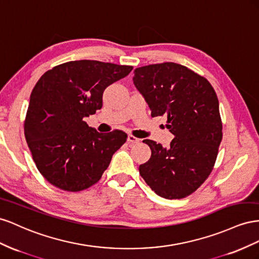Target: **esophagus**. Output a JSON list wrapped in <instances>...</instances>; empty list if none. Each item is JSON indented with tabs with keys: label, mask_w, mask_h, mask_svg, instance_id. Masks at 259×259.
Wrapping results in <instances>:
<instances>
[{
	"label": "esophagus",
	"mask_w": 259,
	"mask_h": 259,
	"mask_svg": "<svg viewBox=\"0 0 259 259\" xmlns=\"http://www.w3.org/2000/svg\"><path fill=\"white\" fill-rule=\"evenodd\" d=\"M127 140H128V143H130V144H135V143H139L140 142V139L136 138L135 136H132V135H129Z\"/></svg>",
	"instance_id": "esophagus-1"
}]
</instances>
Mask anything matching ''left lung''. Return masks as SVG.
Here are the masks:
<instances>
[{
    "label": "left lung",
    "mask_w": 259,
    "mask_h": 259,
    "mask_svg": "<svg viewBox=\"0 0 259 259\" xmlns=\"http://www.w3.org/2000/svg\"><path fill=\"white\" fill-rule=\"evenodd\" d=\"M134 83L152 117L167 116L166 127L175 136L168 149L144 140L152 155L140 165V175L161 197H187L208 178L223 139L216 92L207 79L176 63L139 67Z\"/></svg>",
    "instance_id": "obj_1"
}]
</instances>
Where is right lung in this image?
I'll list each match as a JSON object with an SVG mask.
<instances>
[{
  "mask_svg": "<svg viewBox=\"0 0 259 259\" xmlns=\"http://www.w3.org/2000/svg\"><path fill=\"white\" fill-rule=\"evenodd\" d=\"M132 69L99 61H73L55 66L36 82L24 130L35 166L51 184L78 192L101 179L128 136L120 130L100 134L83 118L101 109L105 89Z\"/></svg>",
  "mask_w": 259,
  "mask_h": 259,
  "instance_id": "right-lung-1",
  "label": "right lung"
}]
</instances>
